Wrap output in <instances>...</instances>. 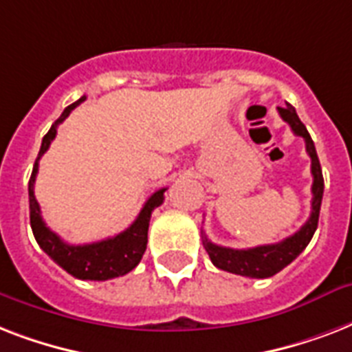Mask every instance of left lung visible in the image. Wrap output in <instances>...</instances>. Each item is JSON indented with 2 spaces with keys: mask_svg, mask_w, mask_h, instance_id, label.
I'll return each mask as SVG.
<instances>
[{
  "mask_svg": "<svg viewBox=\"0 0 352 352\" xmlns=\"http://www.w3.org/2000/svg\"><path fill=\"white\" fill-rule=\"evenodd\" d=\"M278 113L279 117L289 124L294 135L303 137L307 153L311 157V173L312 179H314L312 181L311 217L307 219V223L301 226L300 230L296 232L294 235L287 237V239L274 243V245L254 246V248H246V250H235V248L214 245L204 235L203 245L215 267L221 268V270H226V272L237 274V276H246V278H270L274 274H278L279 270H283L311 243L312 235L318 228V219H320V208H322L323 197V175L314 142H312L311 135L307 131L305 124L300 120L298 113L290 104H287L285 107H278Z\"/></svg>",
  "mask_w": 352,
  "mask_h": 352,
  "instance_id": "left-lung-1",
  "label": "left lung"
}]
</instances>
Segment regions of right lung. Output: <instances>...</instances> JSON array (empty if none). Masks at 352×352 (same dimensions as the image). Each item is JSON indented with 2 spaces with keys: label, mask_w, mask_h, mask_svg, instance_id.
<instances>
[{
  "label": "right lung",
  "mask_w": 352,
  "mask_h": 352,
  "mask_svg": "<svg viewBox=\"0 0 352 352\" xmlns=\"http://www.w3.org/2000/svg\"><path fill=\"white\" fill-rule=\"evenodd\" d=\"M85 100V96H82L80 100L67 106L63 109L51 129L47 131V135L41 140L40 153L32 168V175L29 181V208H30V226H32V234L36 237V243L40 245V248L45 252L47 256L51 257L52 261L60 265V267L69 272L71 276L78 279H91V281H106V279L118 278L124 274L131 272L133 268L137 267L140 259H142L144 252H146V245H148V228L149 219H151V212L157 206L162 204L164 201L166 188H160L146 201V204L140 210V214L129 228L120 232L115 237H107V239L96 241V243H89V245H67L60 239V235H56L49 226L41 219L40 204L34 197V181L36 173H38V160L41 159V155L45 153L51 142L56 137L58 126L62 124L65 118L69 117V113L73 111L74 107L80 106Z\"/></svg>",
  "instance_id": "add662e5"
}]
</instances>
